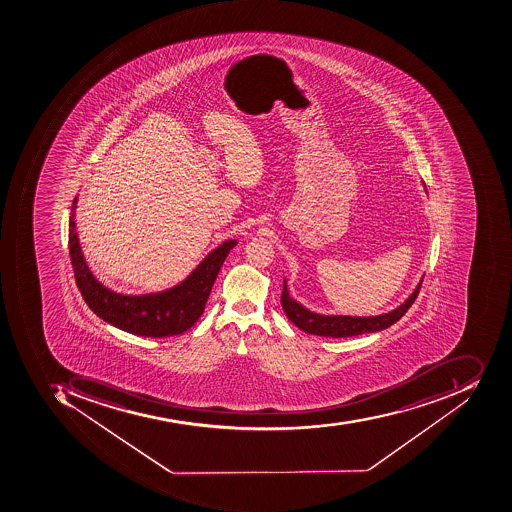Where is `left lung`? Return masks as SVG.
I'll return each mask as SVG.
<instances>
[{
	"instance_id": "left-lung-1",
	"label": "left lung",
	"mask_w": 512,
	"mask_h": 512,
	"mask_svg": "<svg viewBox=\"0 0 512 512\" xmlns=\"http://www.w3.org/2000/svg\"><path fill=\"white\" fill-rule=\"evenodd\" d=\"M423 279L420 280L414 293L391 313L381 314V316H371V318H352V316H322V314L313 313L302 305L297 304L296 300L289 297L286 280H283V291L280 302H282L283 311L286 318L293 322L300 330L305 333L316 336H332V338H347V336L364 335V333L380 332L389 325L395 324L402 318L403 314L414 304V300L419 296L420 286Z\"/></svg>"
}]
</instances>
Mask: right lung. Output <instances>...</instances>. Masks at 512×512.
I'll return each mask as SVG.
<instances>
[{
    "label": "right lung",
    "instance_id": "add662e5",
    "mask_svg": "<svg viewBox=\"0 0 512 512\" xmlns=\"http://www.w3.org/2000/svg\"><path fill=\"white\" fill-rule=\"evenodd\" d=\"M76 201L71 205L75 213ZM237 241L230 240L210 252L201 265L194 269L184 282L162 293L146 296H124L113 293L93 277L76 235L75 215L68 224V247L75 271L76 285L85 304L96 316L124 332L148 338H165L180 335L193 327L204 313L205 304L212 291L216 275Z\"/></svg>",
    "mask_w": 512,
    "mask_h": 512
}]
</instances>
